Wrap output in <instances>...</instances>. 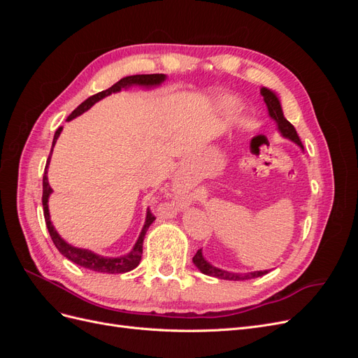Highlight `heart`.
Listing matches in <instances>:
<instances>
[{
    "mask_svg": "<svg viewBox=\"0 0 358 358\" xmlns=\"http://www.w3.org/2000/svg\"><path fill=\"white\" fill-rule=\"evenodd\" d=\"M222 106H224V109H227V110H234L236 107L239 106V101L233 99V96H227V99L222 100Z\"/></svg>",
    "mask_w": 358,
    "mask_h": 358,
    "instance_id": "heart-1",
    "label": "heart"
}]
</instances>
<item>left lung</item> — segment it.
<instances>
[{
	"mask_svg": "<svg viewBox=\"0 0 358 358\" xmlns=\"http://www.w3.org/2000/svg\"><path fill=\"white\" fill-rule=\"evenodd\" d=\"M259 94L263 95V100L267 106V110H268V116L273 119V121L276 122V127H278V131L280 133V136L291 140L292 143H296L297 146H301V142L300 138L297 136V131L296 128L292 127V124L289 121H287V117L284 116V112H282V106H280V100L279 96L275 91L268 90V88H263L259 90ZM192 263L196 264V267L200 270L201 273L204 275H209V276H213V278H218V279H227V280H246V279H254V278H258V276H263L266 273H268L270 270H255V272H248V273H234V272H229V270H224V268H220V267H215L212 266L208 259H206L203 257V252L201 249H199L197 254L194 255L192 258Z\"/></svg>",
	"mask_w": 358,
	"mask_h": 358,
	"instance_id": "1",
	"label": "left lung"
}]
</instances>
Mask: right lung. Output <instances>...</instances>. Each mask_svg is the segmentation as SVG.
I'll return each mask as SVG.
<instances>
[{"label": "right lung", "instance_id": "add662e5", "mask_svg": "<svg viewBox=\"0 0 358 358\" xmlns=\"http://www.w3.org/2000/svg\"><path fill=\"white\" fill-rule=\"evenodd\" d=\"M166 79H167L166 74H134V76H127V78H122L121 80L116 82L115 85H112L109 90L101 91L99 94L90 96L88 100H85L78 107V109H74L71 112V115L67 117V121H71V119L80 116L86 110H90L95 103H99L100 100H103L104 96H107V95L116 94L119 91L127 90V88H129V86H142V88H146V90L157 88V86H159ZM61 131H62V127H59L57 131H55V136H53L50 155H49L48 162H46L45 175H43V197H41L43 213H45V221H46V225H48V230H49V234L52 237V241H53V243H55L58 251L64 257L69 258L70 262H73L74 264H79V266H82L85 268H90V270H94V272H100V273H112L113 275V273L129 272V270L136 268L138 266V263H140V259H142L145 234H146L148 229L150 227V224L155 221V216L150 213V210L146 212V220H145V224H143V229H142V231H140L138 239L134 243L133 249L128 254L121 255V257H104V255H99V254L90 251V249L78 248V246L70 245L69 242L64 241L62 237L58 234V231L55 230V227H53V224L50 221L49 197H50V194L53 192V189L50 188L49 180H48V169H49V164H50V157H52L53 146H55Z\"/></svg>", "mask_w": 358, "mask_h": 358}]
</instances>
